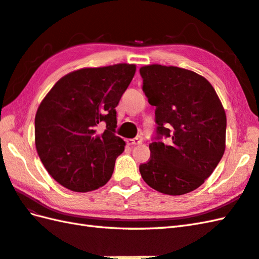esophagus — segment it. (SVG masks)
I'll list each match as a JSON object with an SVG mask.
<instances>
[{
	"instance_id": "34e87169",
	"label": "esophagus",
	"mask_w": 259,
	"mask_h": 259,
	"mask_svg": "<svg viewBox=\"0 0 259 259\" xmlns=\"http://www.w3.org/2000/svg\"><path fill=\"white\" fill-rule=\"evenodd\" d=\"M126 144H128L129 146L140 145V144H142V137L138 136V137H136V138H134V139H128V140H126Z\"/></svg>"
}]
</instances>
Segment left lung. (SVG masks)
<instances>
[{"instance_id":"1","label":"left lung","mask_w":259,"mask_h":259,"mask_svg":"<svg viewBox=\"0 0 259 259\" xmlns=\"http://www.w3.org/2000/svg\"><path fill=\"white\" fill-rule=\"evenodd\" d=\"M148 102L156 107L158 139L149 145L150 159L141 163L148 186L170 196L200 187L221 161L226 148V113L206 78L172 65L140 68Z\"/></svg>"}]
</instances>
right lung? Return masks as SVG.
Returning <instances> with one entry per match:
<instances>
[{
    "instance_id": "1",
    "label": "right lung",
    "mask_w": 259,
    "mask_h": 259,
    "mask_svg": "<svg viewBox=\"0 0 259 259\" xmlns=\"http://www.w3.org/2000/svg\"><path fill=\"white\" fill-rule=\"evenodd\" d=\"M136 64L83 68L62 76L35 114V147L51 177L72 191L106 185L125 142L114 135L121 97ZM106 123L102 133L97 125Z\"/></svg>"
}]
</instances>
